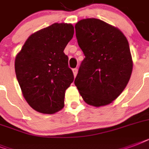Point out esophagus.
Masks as SVG:
<instances>
[{"mask_svg": "<svg viewBox=\"0 0 149 149\" xmlns=\"http://www.w3.org/2000/svg\"><path fill=\"white\" fill-rule=\"evenodd\" d=\"M72 72H73V75H74V77H76L77 75V72H78V69L77 68H75L72 70Z\"/></svg>", "mask_w": 149, "mask_h": 149, "instance_id": "obj_1", "label": "esophagus"}]
</instances>
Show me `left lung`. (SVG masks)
<instances>
[{"label":"left lung","mask_w":149,"mask_h":149,"mask_svg":"<svg viewBox=\"0 0 149 149\" xmlns=\"http://www.w3.org/2000/svg\"><path fill=\"white\" fill-rule=\"evenodd\" d=\"M75 29L85 56L75 85L86 104L95 107L111 104L122 93L132 75L127 38L118 29L97 18L81 20Z\"/></svg>","instance_id":"8db88e82"}]
</instances>
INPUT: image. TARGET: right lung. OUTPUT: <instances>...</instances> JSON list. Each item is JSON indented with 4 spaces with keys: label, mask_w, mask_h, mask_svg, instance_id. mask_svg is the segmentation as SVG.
I'll return each mask as SVG.
<instances>
[{
    "label": "right lung",
    "mask_w": 149,
    "mask_h": 149,
    "mask_svg": "<svg viewBox=\"0 0 149 149\" xmlns=\"http://www.w3.org/2000/svg\"><path fill=\"white\" fill-rule=\"evenodd\" d=\"M71 24L55 23L32 34L15 58L16 77L28 104L43 113L64 107L65 90L74 79L63 51L72 39Z\"/></svg>",
    "instance_id": "obj_1"
}]
</instances>
